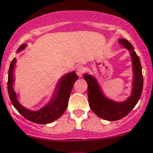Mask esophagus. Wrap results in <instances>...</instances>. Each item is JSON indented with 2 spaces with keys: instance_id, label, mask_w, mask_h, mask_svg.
<instances>
[{
  "instance_id": "1",
  "label": "esophagus",
  "mask_w": 153,
  "mask_h": 153,
  "mask_svg": "<svg viewBox=\"0 0 153 153\" xmlns=\"http://www.w3.org/2000/svg\"><path fill=\"white\" fill-rule=\"evenodd\" d=\"M84 67L82 66H78L76 69V73L79 77H81L83 75V72H84Z\"/></svg>"
}]
</instances>
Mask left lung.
Returning <instances> with one entry per match:
<instances>
[{
	"mask_svg": "<svg viewBox=\"0 0 153 153\" xmlns=\"http://www.w3.org/2000/svg\"><path fill=\"white\" fill-rule=\"evenodd\" d=\"M119 44L129 51L132 63V88L131 95L126 99L117 102L108 97L96 77L87 72L84 74V78L88 85L87 95L90 108L98 117L108 121L118 120L128 115L137 105L143 91V78L141 64L134 47L123 38L119 39Z\"/></svg>",
	"mask_w": 153,
	"mask_h": 153,
	"instance_id": "obj_1",
	"label": "left lung"
}]
</instances>
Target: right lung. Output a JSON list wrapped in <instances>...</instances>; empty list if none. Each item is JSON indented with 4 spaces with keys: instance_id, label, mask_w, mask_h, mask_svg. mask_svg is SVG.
<instances>
[{
    "instance_id": "right-lung-1",
    "label": "right lung",
    "mask_w": 153,
    "mask_h": 153,
    "mask_svg": "<svg viewBox=\"0 0 153 153\" xmlns=\"http://www.w3.org/2000/svg\"><path fill=\"white\" fill-rule=\"evenodd\" d=\"M27 46V44H22L18 48L16 53L18 54L25 50ZM16 62L17 60L14 57L10 63L7 83L9 96L15 108L24 117L35 123L48 124L60 118L67 108L72 89L75 81L78 79V76L75 73V71L68 72L60 77L48 102L39 110L33 111L25 108L19 102L17 93L13 87V85L15 84L14 75Z\"/></svg>"
}]
</instances>
